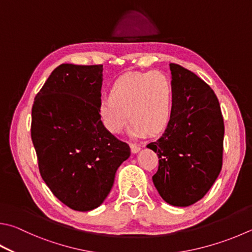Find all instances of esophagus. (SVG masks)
<instances>
[{
    "instance_id": "esophagus-1",
    "label": "esophagus",
    "mask_w": 252,
    "mask_h": 252,
    "mask_svg": "<svg viewBox=\"0 0 252 252\" xmlns=\"http://www.w3.org/2000/svg\"><path fill=\"white\" fill-rule=\"evenodd\" d=\"M130 148H131V152L132 153H138L139 151L141 150L140 146L136 145V144H130Z\"/></svg>"
}]
</instances>
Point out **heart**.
Masks as SVG:
<instances>
[{
    "instance_id": "1",
    "label": "heart",
    "mask_w": 252,
    "mask_h": 252,
    "mask_svg": "<svg viewBox=\"0 0 252 252\" xmlns=\"http://www.w3.org/2000/svg\"><path fill=\"white\" fill-rule=\"evenodd\" d=\"M174 102L173 82L166 74L158 70L127 72L113 82L110 97L101 99L98 111L104 127L114 134L120 133L131 117L130 134L141 138L166 129L173 118Z\"/></svg>"
}]
</instances>
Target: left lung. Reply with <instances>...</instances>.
Listing matches in <instances>:
<instances>
[{
	"mask_svg": "<svg viewBox=\"0 0 252 252\" xmlns=\"http://www.w3.org/2000/svg\"><path fill=\"white\" fill-rule=\"evenodd\" d=\"M175 94L172 121L148 148L158 153L152 180L158 194L173 206L202 199L222 166L225 126L213 89L194 72L170 63Z\"/></svg>",
	"mask_w": 252,
	"mask_h": 252,
	"instance_id": "left-lung-1",
	"label": "left lung"
}]
</instances>
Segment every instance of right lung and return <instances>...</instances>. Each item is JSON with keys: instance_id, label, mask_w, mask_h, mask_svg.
Instances as JSON below:
<instances>
[{"instance_id": "obj_1", "label": "right lung", "mask_w": 252, "mask_h": 252, "mask_svg": "<svg viewBox=\"0 0 252 252\" xmlns=\"http://www.w3.org/2000/svg\"><path fill=\"white\" fill-rule=\"evenodd\" d=\"M102 65L62 63L32 108L31 135L38 168L52 193L68 207L88 212L103 203L130 146L102 125Z\"/></svg>"}]
</instances>
